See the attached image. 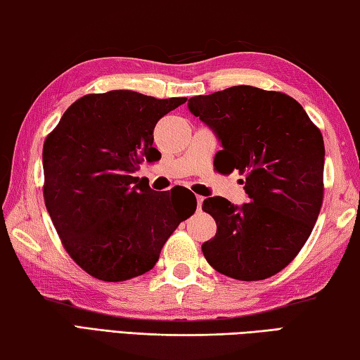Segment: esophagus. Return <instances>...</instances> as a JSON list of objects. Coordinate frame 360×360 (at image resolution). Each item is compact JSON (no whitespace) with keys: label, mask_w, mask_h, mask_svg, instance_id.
Instances as JSON below:
<instances>
[{"label":"esophagus","mask_w":360,"mask_h":360,"mask_svg":"<svg viewBox=\"0 0 360 360\" xmlns=\"http://www.w3.org/2000/svg\"><path fill=\"white\" fill-rule=\"evenodd\" d=\"M203 197H202V195H197V206H198V210L200 208H202V203H203Z\"/></svg>","instance_id":"obj_1"}]
</instances>
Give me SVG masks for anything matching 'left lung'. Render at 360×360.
Returning <instances> with one entry per match:
<instances>
[{"label": "left lung", "mask_w": 360, "mask_h": 360, "mask_svg": "<svg viewBox=\"0 0 360 360\" xmlns=\"http://www.w3.org/2000/svg\"><path fill=\"white\" fill-rule=\"evenodd\" d=\"M188 109L216 133L221 173L245 174L249 203L206 198L217 224L203 243L208 264L240 281H259L288 266L318 221L324 198V139L298 101L281 92L235 85L192 96Z\"/></svg>", "instance_id": "1"}]
</instances>
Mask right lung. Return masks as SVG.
Instances as JSON below:
<instances>
[{"label":"right lung","mask_w":360,"mask_h":360,"mask_svg":"<svg viewBox=\"0 0 360 360\" xmlns=\"http://www.w3.org/2000/svg\"><path fill=\"white\" fill-rule=\"evenodd\" d=\"M187 98L131 90L72 103L42 148L44 202L71 259L96 279L127 281L157 264L163 245L197 210V198L152 191L133 176L160 154L155 124Z\"/></svg>","instance_id":"right-lung-1"}]
</instances>
